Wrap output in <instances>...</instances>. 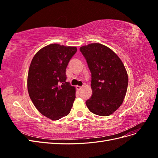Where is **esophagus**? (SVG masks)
Masks as SVG:
<instances>
[{
    "label": "esophagus",
    "instance_id": "1",
    "mask_svg": "<svg viewBox=\"0 0 158 158\" xmlns=\"http://www.w3.org/2000/svg\"><path fill=\"white\" fill-rule=\"evenodd\" d=\"M76 88H77L78 90H81L82 88V86H79V85H77V86H76Z\"/></svg>",
    "mask_w": 158,
    "mask_h": 158
}]
</instances>
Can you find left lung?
<instances>
[{"label":"left lung","instance_id":"8db88e82","mask_svg":"<svg viewBox=\"0 0 158 158\" xmlns=\"http://www.w3.org/2000/svg\"><path fill=\"white\" fill-rule=\"evenodd\" d=\"M92 74V95L85 104L89 111L108 116L121 106L128 87V75L123 62L109 47L90 44L80 48Z\"/></svg>","mask_w":158,"mask_h":158}]
</instances>
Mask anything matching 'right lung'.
I'll use <instances>...</instances> for the list:
<instances>
[{
    "instance_id": "add662e5",
    "label": "right lung",
    "mask_w": 158,
    "mask_h": 158,
    "mask_svg": "<svg viewBox=\"0 0 158 158\" xmlns=\"http://www.w3.org/2000/svg\"><path fill=\"white\" fill-rule=\"evenodd\" d=\"M75 47L51 44L33 56L27 76L30 99L43 115L59 120L68 115L76 98L75 88L66 82V69Z\"/></svg>"
}]
</instances>
